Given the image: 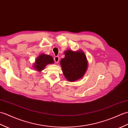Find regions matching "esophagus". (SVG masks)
<instances>
[{"mask_svg":"<svg viewBox=\"0 0 128 128\" xmlns=\"http://www.w3.org/2000/svg\"><path fill=\"white\" fill-rule=\"evenodd\" d=\"M54 60L56 63H58L59 61V57H58V56H56V57L54 58Z\"/></svg>","mask_w":128,"mask_h":128,"instance_id":"obj_1","label":"esophagus"}]
</instances>
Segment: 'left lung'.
Segmentation results:
<instances>
[{"mask_svg": "<svg viewBox=\"0 0 128 128\" xmlns=\"http://www.w3.org/2000/svg\"><path fill=\"white\" fill-rule=\"evenodd\" d=\"M65 57L60 60L62 71L68 81L74 82L84 75L88 67L87 57L84 51L71 50L64 51Z\"/></svg>", "mask_w": 128, "mask_h": 128, "instance_id": "left-lung-1", "label": "left lung"}]
</instances>
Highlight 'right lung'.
I'll return each instance as SVG.
<instances>
[{
    "instance_id": "obj_1",
    "label": "right lung",
    "mask_w": 128,
    "mask_h": 128,
    "mask_svg": "<svg viewBox=\"0 0 128 128\" xmlns=\"http://www.w3.org/2000/svg\"><path fill=\"white\" fill-rule=\"evenodd\" d=\"M54 63V60L51 56L42 53L37 57L32 67L34 70L41 72L47 64H53Z\"/></svg>"
}]
</instances>
